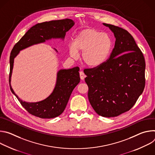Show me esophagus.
Returning a JSON list of instances; mask_svg holds the SVG:
<instances>
[{
    "label": "esophagus",
    "mask_w": 155,
    "mask_h": 155,
    "mask_svg": "<svg viewBox=\"0 0 155 155\" xmlns=\"http://www.w3.org/2000/svg\"><path fill=\"white\" fill-rule=\"evenodd\" d=\"M80 77L81 80H84V78H85V75L83 71L80 72Z\"/></svg>",
    "instance_id": "esophagus-1"
}]
</instances>
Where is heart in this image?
I'll list each match as a JSON object with an SVG mask.
<instances>
[{
  "label": "heart",
  "mask_w": 155,
  "mask_h": 155,
  "mask_svg": "<svg viewBox=\"0 0 155 155\" xmlns=\"http://www.w3.org/2000/svg\"><path fill=\"white\" fill-rule=\"evenodd\" d=\"M110 36L94 29H85L80 31L69 48V54L73 58L77 53H81V60L87 67L97 68L107 61L112 48Z\"/></svg>",
  "instance_id": "b5f03b06"
}]
</instances>
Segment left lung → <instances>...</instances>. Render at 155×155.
<instances>
[{"mask_svg": "<svg viewBox=\"0 0 155 155\" xmlns=\"http://www.w3.org/2000/svg\"><path fill=\"white\" fill-rule=\"evenodd\" d=\"M114 33L115 47L108 60L97 68L84 69L89 101L99 115L117 117L129 110L143 93L145 62L127 31L103 23Z\"/></svg>", "mask_w": 155, "mask_h": 155, "instance_id": "8db88e82", "label": "left lung"}]
</instances>
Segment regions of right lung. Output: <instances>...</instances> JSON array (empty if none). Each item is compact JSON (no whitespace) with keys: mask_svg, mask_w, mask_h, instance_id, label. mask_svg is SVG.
Here are the masks:
<instances>
[{"mask_svg":"<svg viewBox=\"0 0 155 155\" xmlns=\"http://www.w3.org/2000/svg\"><path fill=\"white\" fill-rule=\"evenodd\" d=\"M75 25L70 19L54 20L38 23L32 26L13 48L10 56L9 83L10 90L21 104L32 115L40 118H53L60 115L65 108L70 96L80 78L78 67L69 69H60L57 72L56 81L51 94L41 101L27 102L22 101L15 94L11 85V78L14 59L19 51L37 44L45 43L51 39L64 40L65 34ZM54 51H58L54 48Z\"/></svg>","mask_w":155,"mask_h":155,"instance_id":"obj_1","label":"right lung"}]
</instances>
